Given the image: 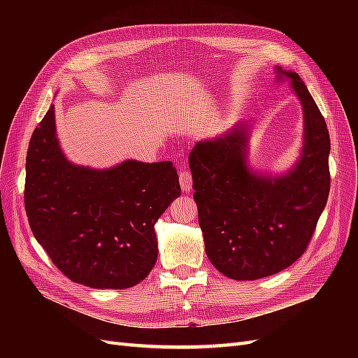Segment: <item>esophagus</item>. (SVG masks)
<instances>
[{"label": "esophagus", "instance_id": "34e87169", "mask_svg": "<svg viewBox=\"0 0 358 358\" xmlns=\"http://www.w3.org/2000/svg\"><path fill=\"white\" fill-rule=\"evenodd\" d=\"M178 177H180L181 190H182L184 193H190V192H192V184H193L192 173L189 171V169H181Z\"/></svg>", "mask_w": 358, "mask_h": 358}]
</instances>
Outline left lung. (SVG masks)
<instances>
[{
    "instance_id": "1",
    "label": "left lung",
    "mask_w": 358,
    "mask_h": 358,
    "mask_svg": "<svg viewBox=\"0 0 358 358\" xmlns=\"http://www.w3.org/2000/svg\"><path fill=\"white\" fill-rule=\"evenodd\" d=\"M290 78L303 107L305 145L293 169L280 177L247 165L248 124L196 143L189 157L199 224L215 268L234 280H257L292 266L306 251L329 194L331 141L322 113L296 72Z\"/></svg>"
}]
</instances>
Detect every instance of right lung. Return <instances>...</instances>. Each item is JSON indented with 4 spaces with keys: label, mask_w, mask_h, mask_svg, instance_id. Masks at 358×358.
Listing matches in <instances>:
<instances>
[{
    "label": "right lung",
    "mask_w": 358,
    "mask_h": 358,
    "mask_svg": "<svg viewBox=\"0 0 358 358\" xmlns=\"http://www.w3.org/2000/svg\"><path fill=\"white\" fill-rule=\"evenodd\" d=\"M55 107L33 131L26 158L30 229L69 280L127 289L154 268L155 223L181 193L169 161H124L110 169L71 164L59 148Z\"/></svg>",
    "instance_id": "right-lung-1"
}]
</instances>
